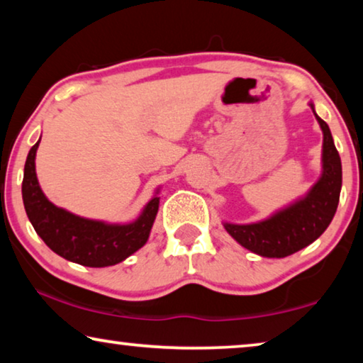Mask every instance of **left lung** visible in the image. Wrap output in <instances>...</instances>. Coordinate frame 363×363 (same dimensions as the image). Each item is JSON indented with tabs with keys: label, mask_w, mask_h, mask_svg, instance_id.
<instances>
[{
	"label": "left lung",
	"mask_w": 363,
	"mask_h": 363,
	"mask_svg": "<svg viewBox=\"0 0 363 363\" xmlns=\"http://www.w3.org/2000/svg\"><path fill=\"white\" fill-rule=\"evenodd\" d=\"M316 118L324 135L323 176L310 194L300 202L259 223H225V230L241 246L259 256L285 257L303 250L324 233L336 213L342 186V166L328 123L318 116Z\"/></svg>",
	"instance_id": "8db88e82"
}]
</instances>
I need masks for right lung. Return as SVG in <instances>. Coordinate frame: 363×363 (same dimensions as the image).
I'll list each match as a JSON object with an SVG mask.
<instances>
[{"mask_svg":"<svg viewBox=\"0 0 363 363\" xmlns=\"http://www.w3.org/2000/svg\"><path fill=\"white\" fill-rule=\"evenodd\" d=\"M39 142L26 160L23 200L26 213L43 242L58 256L86 267L113 266L138 251L148 240L160 199H151L140 218L130 225H106L58 208L48 202L37 182L35 151Z\"/></svg>","mask_w":363,"mask_h":363,"instance_id":"right-lung-1","label":"right lung"}]
</instances>
